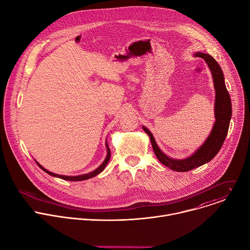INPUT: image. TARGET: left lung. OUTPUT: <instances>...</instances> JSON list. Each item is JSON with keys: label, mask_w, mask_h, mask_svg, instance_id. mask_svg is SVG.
Returning <instances> with one entry per match:
<instances>
[{"label": "left lung", "mask_w": 250, "mask_h": 250, "mask_svg": "<svg viewBox=\"0 0 250 250\" xmlns=\"http://www.w3.org/2000/svg\"><path fill=\"white\" fill-rule=\"evenodd\" d=\"M196 57L203 58L208 64L211 71V76L213 80V86L216 90L215 99V118L216 122L212 126V129L206 139V141L194 152L190 157L184 159H173L163 153L157 146L154 136L146 127L142 126L144 130L149 135L153 151L157 159L171 170L178 172H187L199 166H202L209 162L215 157L220 149L222 148L226 136L229 131V122L231 118V102L229 94L225 84V77L219 63L213 59L209 54L196 52Z\"/></svg>", "instance_id": "1"}]
</instances>
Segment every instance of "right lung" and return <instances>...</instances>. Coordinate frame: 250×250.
I'll return each instance as SVG.
<instances>
[{
	"instance_id": "right-lung-1",
	"label": "right lung",
	"mask_w": 250,
	"mask_h": 250,
	"mask_svg": "<svg viewBox=\"0 0 250 250\" xmlns=\"http://www.w3.org/2000/svg\"><path fill=\"white\" fill-rule=\"evenodd\" d=\"M106 157H105V159L104 160V162L96 169V170H94V171H92V172H90V173H88V174H83V175H79V176H63V175H58V174H55V173H52V172H50V171H48V170H46L45 168H43L39 162H37L38 163V165L44 171V172H46L47 174H49L50 176H53V177H57V178H60V179H63V180H67V181H83V180H87V179H90V178H93V177H95V176H97L98 174H100L104 169V167L106 166V164H108V162H109V160H110V158H111V150H110V148H109V146H108V142H106Z\"/></svg>"
}]
</instances>
